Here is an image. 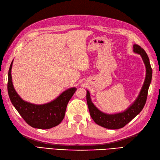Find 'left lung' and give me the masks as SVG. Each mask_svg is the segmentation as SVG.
<instances>
[{
    "label": "left lung",
    "instance_id": "obj_1",
    "mask_svg": "<svg viewBox=\"0 0 160 160\" xmlns=\"http://www.w3.org/2000/svg\"><path fill=\"white\" fill-rule=\"evenodd\" d=\"M133 52L140 55L146 68L144 83L137 98L124 111L116 113H106L98 109L92 102L90 92L87 90V101L90 115L97 124L108 129H119L126 126L140 113L146 103L147 93L152 78L151 69L149 57L144 49L137 44L133 45Z\"/></svg>",
    "mask_w": 160,
    "mask_h": 160
}]
</instances>
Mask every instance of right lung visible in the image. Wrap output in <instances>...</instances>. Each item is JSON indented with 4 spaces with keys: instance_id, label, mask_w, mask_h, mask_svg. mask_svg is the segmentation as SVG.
Segmentation results:
<instances>
[{
    "instance_id": "right-lung-1",
    "label": "right lung",
    "mask_w": 160,
    "mask_h": 160,
    "mask_svg": "<svg viewBox=\"0 0 160 160\" xmlns=\"http://www.w3.org/2000/svg\"><path fill=\"white\" fill-rule=\"evenodd\" d=\"M12 61L8 73V93L12 104L28 124L35 128H53L63 120L69 101L76 91V87L65 90L56 99L47 103L37 105L22 99L16 92L12 82Z\"/></svg>"
}]
</instances>
